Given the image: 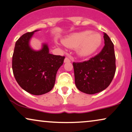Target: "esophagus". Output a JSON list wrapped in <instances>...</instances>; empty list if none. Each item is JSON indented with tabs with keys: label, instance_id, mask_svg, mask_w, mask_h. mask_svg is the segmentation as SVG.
<instances>
[{
	"label": "esophagus",
	"instance_id": "1",
	"mask_svg": "<svg viewBox=\"0 0 132 132\" xmlns=\"http://www.w3.org/2000/svg\"><path fill=\"white\" fill-rule=\"evenodd\" d=\"M71 61V60H70L69 58H68V57H66L65 58L64 60V63H68V62H70Z\"/></svg>",
	"mask_w": 132,
	"mask_h": 132
}]
</instances>
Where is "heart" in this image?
I'll return each instance as SVG.
<instances>
[{
  "instance_id": "heart-1",
  "label": "heart",
  "mask_w": 132,
  "mask_h": 132,
  "mask_svg": "<svg viewBox=\"0 0 132 132\" xmlns=\"http://www.w3.org/2000/svg\"><path fill=\"white\" fill-rule=\"evenodd\" d=\"M102 42L101 35L91 30L72 33L62 39L65 46L69 49H76L77 54L83 58L94 54L101 47Z\"/></svg>"
}]
</instances>
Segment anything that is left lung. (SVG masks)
I'll use <instances>...</instances> for the list:
<instances>
[{"label": "left lung", "mask_w": 132, "mask_h": 132, "mask_svg": "<svg viewBox=\"0 0 132 132\" xmlns=\"http://www.w3.org/2000/svg\"><path fill=\"white\" fill-rule=\"evenodd\" d=\"M105 46L99 54L88 61L73 63L77 89L88 94L101 92L110 85L116 72L114 45L103 33Z\"/></svg>", "instance_id": "8db88e82"}]
</instances>
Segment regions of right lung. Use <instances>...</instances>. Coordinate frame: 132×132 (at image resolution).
Segmentation results:
<instances>
[{"mask_svg": "<svg viewBox=\"0 0 132 132\" xmlns=\"http://www.w3.org/2000/svg\"><path fill=\"white\" fill-rule=\"evenodd\" d=\"M37 31L25 33L16 41L12 69L19 85L27 92L39 96L54 88L56 72L65 57L50 54L47 43H43L39 51L32 49L30 41Z\"/></svg>", "mask_w": 132, "mask_h": 132, "instance_id": "add662e5", "label": "right lung"}]
</instances>
